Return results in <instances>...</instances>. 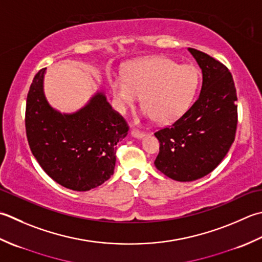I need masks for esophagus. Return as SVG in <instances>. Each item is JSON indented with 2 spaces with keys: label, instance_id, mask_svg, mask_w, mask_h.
I'll return each instance as SVG.
<instances>
[{
  "label": "esophagus",
  "instance_id": "1",
  "mask_svg": "<svg viewBox=\"0 0 262 262\" xmlns=\"http://www.w3.org/2000/svg\"><path fill=\"white\" fill-rule=\"evenodd\" d=\"M130 134L133 137H136V138H142L145 134L143 132H140L138 129H135V128H133L130 130Z\"/></svg>",
  "mask_w": 262,
  "mask_h": 262
}]
</instances>
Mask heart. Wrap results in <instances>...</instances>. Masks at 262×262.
<instances>
[{"mask_svg":"<svg viewBox=\"0 0 262 262\" xmlns=\"http://www.w3.org/2000/svg\"><path fill=\"white\" fill-rule=\"evenodd\" d=\"M200 84L199 70L179 66L165 56L137 60L125 76L110 78L117 107L121 114L133 109L143 96L144 116L168 124L179 119L192 105Z\"/></svg>","mask_w":262,"mask_h":262,"instance_id":"heart-1","label":"heart"}]
</instances>
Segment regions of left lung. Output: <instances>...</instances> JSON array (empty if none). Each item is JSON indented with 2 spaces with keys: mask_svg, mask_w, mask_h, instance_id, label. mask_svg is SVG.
<instances>
[{
  "mask_svg": "<svg viewBox=\"0 0 262 262\" xmlns=\"http://www.w3.org/2000/svg\"><path fill=\"white\" fill-rule=\"evenodd\" d=\"M188 51L202 70L201 93L178 120L155 133L160 142L155 165L178 182L211 172L229 151L237 126L236 89L228 68L201 51Z\"/></svg>",
  "mask_w": 262,
  "mask_h": 262,
  "instance_id": "1",
  "label": "left lung"
}]
</instances>
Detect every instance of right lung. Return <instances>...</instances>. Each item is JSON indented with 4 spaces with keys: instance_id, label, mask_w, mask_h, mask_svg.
I'll return each mask as SVG.
<instances>
[{
    "instance_id": "obj_1",
    "label": "right lung",
    "mask_w": 262,
    "mask_h": 262,
    "mask_svg": "<svg viewBox=\"0 0 262 262\" xmlns=\"http://www.w3.org/2000/svg\"><path fill=\"white\" fill-rule=\"evenodd\" d=\"M46 68L35 75L26 103V134L33 156L43 170L73 191L85 192L111 177L117 143L128 134V125L97 92L74 114H61L46 100Z\"/></svg>"
}]
</instances>
